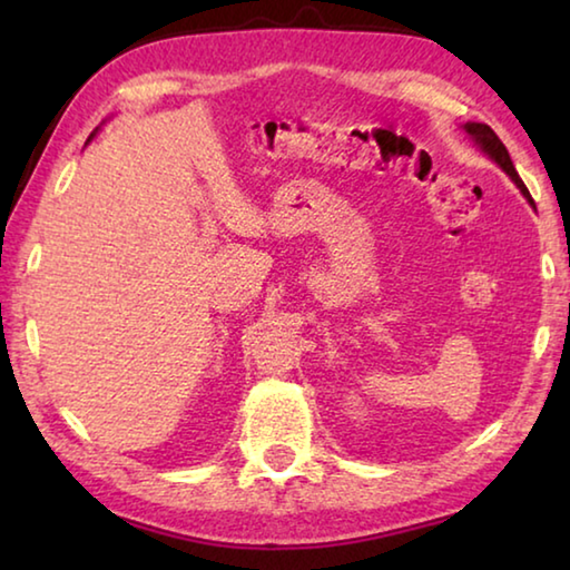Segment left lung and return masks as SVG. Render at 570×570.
Listing matches in <instances>:
<instances>
[{
    "label": "left lung",
    "instance_id": "obj_1",
    "mask_svg": "<svg viewBox=\"0 0 570 570\" xmlns=\"http://www.w3.org/2000/svg\"><path fill=\"white\" fill-rule=\"evenodd\" d=\"M465 130L472 135V138H475L478 146H480L482 150H485L488 156L493 158V160L498 163V166L508 173L510 178H513V183L520 188V193H523V196L530 200V204H533V198H530L525 183L520 180L518 170H515V166H513V160H510V156H508V148L503 146V140L498 138L495 130L490 128V125H485V122H468Z\"/></svg>",
    "mask_w": 570,
    "mask_h": 570
}]
</instances>
